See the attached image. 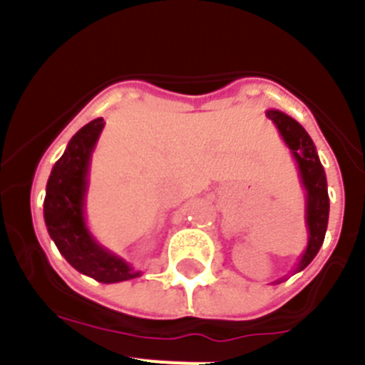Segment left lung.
Returning a JSON list of instances; mask_svg holds the SVG:
<instances>
[{
  "instance_id": "left-lung-1",
  "label": "left lung",
  "mask_w": 365,
  "mask_h": 365,
  "mask_svg": "<svg viewBox=\"0 0 365 365\" xmlns=\"http://www.w3.org/2000/svg\"><path fill=\"white\" fill-rule=\"evenodd\" d=\"M267 117L276 124L279 135L283 137L292 157L298 163L302 185L307 192V206H305V221L309 228V243L302 259L294 272H299L314 259L325 240L329 221V193L327 179H325L324 166H322L318 153H316L314 143L311 140L309 133L302 128V124L291 118L289 115L276 109H269ZM279 282V279H278Z\"/></svg>"
}]
</instances>
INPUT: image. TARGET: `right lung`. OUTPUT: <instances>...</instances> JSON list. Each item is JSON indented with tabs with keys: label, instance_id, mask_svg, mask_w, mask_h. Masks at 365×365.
Instances as JSON below:
<instances>
[{
	"label": "right lung",
	"instance_id": "add662e5",
	"mask_svg": "<svg viewBox=\"0 0 365 365\" xmlns=\"http://www.w3.org/2000/svg\"><path fill=\"white\" fill-rule=\"evenodd\" d=\"M102 128L104 118H95L69 140L47 180L43 217L51 240L74 269L100 283H118L138 278L140 270L100 247L83 217L89 160Z\"/></svg>",
	"mask_w": 365,
	"mask_h": 365
}]
</instances>
